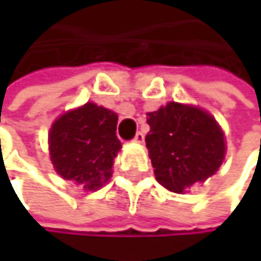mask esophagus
<instances>
[{
    "label": "esophagus",
    "mask_w": 261,
    "mask_h": 261,
    "mask_svg": "<svg viewBox=\"0 0 261 261\" xmlns=\"http://www.w3.org/2000/svg\"><path fill=\"white\" fill-rule=\"evenodd\" d=\"M143 139H145V134H143L142 131H137V133H136V136H134V142L142 143V142H143Z\"/></svg>",
    "instance_id": "34e87169"
}]
</instances>
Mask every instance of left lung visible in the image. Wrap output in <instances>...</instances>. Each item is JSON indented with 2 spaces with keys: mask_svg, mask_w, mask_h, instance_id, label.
<instances>
[{
  "mask_svg": "<svg viewBox=\"0 0 261 261\" xmlns=\"http://www.w3.org/2000/svg\"><path fill=\"white\" fill-rule=\"evenodd\" d=\"M145 137L157 181L182 193L195 182L205 181L225 157L224 133L216 121L196 107L169 102L148 113Z\"/></svg>",
  "mask_w": 261,
  "mask_h": 261,
  "instance_id": "obj_1",
  "label": "left lung"
}]
</instances>
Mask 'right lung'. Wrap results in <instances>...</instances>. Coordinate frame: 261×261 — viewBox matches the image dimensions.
I'll use <instances>...</instances> for the list:
<instances>
[{
  "instance_id": "right-lung-1",
  "label": "right lung",
  "mask_w": 261,
  "mask_h": 261,
  "mask_svg": "<svg viewBox=\"0 0 261 261\" xmlns=\"http://www.w3.org/2000/svg\"><path fill=\"white\" fill-rule=\"evenodd\" d=\"M116 125L118 115L93 102L59 118L49 131V154L57 174L86 190L106 184L121 149Z\"/></svg>"
}]
</instances>
